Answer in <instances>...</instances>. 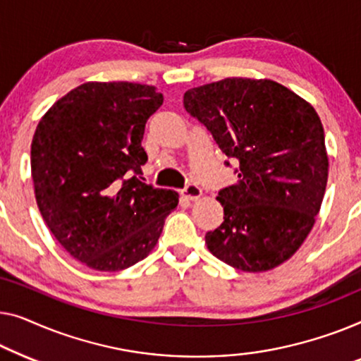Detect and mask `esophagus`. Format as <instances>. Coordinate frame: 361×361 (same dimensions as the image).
<instances>
[{
  "mask_svg": "<svg viewBox=\"0 0 361 361\" xmlns=\"http://www.w3.org/2000/svg\"><path fill=\"white\" fill-rule=\"evenodd\" d=\"M181 192H183V196L188 197V200H191V201L197 200V197H201V195H202L201 188L195 185V183H188V185L183 188Z\"/></svg>",
  "mask_w": 361,
  "mask_h": 361,
  "instance_id": "34e87169",
  "label": "esophagus"
}]
</instances>
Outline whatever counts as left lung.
<instances>
[{
	"label": "left lung",
	"instance_id": "left-lung-1",
	"mask_svg": "<svg viewBox=\"0 0 361 361\" xmlns=\"http://www.w3.org/2000/svg\"><path fill=\"white\" fill-rule=\"evenodd\" d=\"M183 106L237 165L238 181L217 192L224 222L206 233L207 248L242 271L281 265L306 240L326 192L317 113L286 86L250 78L188 90Z\"/></svg>",
	"mask_w": 361,
	"mask_h": 361
}]
</instances>
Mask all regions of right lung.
Masks as SVG:
<instances>
[{"mask_svg": "<svg viewBox=\"0 0 361 361\" xmlns=\"http://www.w3.org/2000/svg\"><path fill=\"white\" fill-rule=\"evenodd\" d=\"M164 103L154 86L90 81L50 108L35 129L30 170L45 224L73 258L119 271L149 255L178 192L147 185V119Z\"/></svg>", "mask_w": 361, "mask_h": 361, "instance_id": "right-lung-1", "label": "right lung"}]
</instances>
